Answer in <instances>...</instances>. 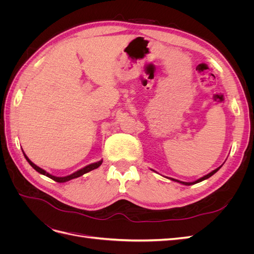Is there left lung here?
I'll return each instance as SVG.
<instances>
[{"mask_svg": "<svg viewBox=\"0 0 254 254\" xmlns=\"http://www.w3.org/2000/svg\"><path fill=\"white\" fill-rule=\"evenodd\" d=\"M221 166H219V167H217L216 170H214L213 172H211L210 174H207V175H205V176H203L202 178H200V179H198V180H196V181H193V182H183V181H179V180H176V179H173V178H168V179H171V180H173V181H176V182H179V183H181V184H184V186H191V184H196V183H198V182H201V181H203V180H205V179H207V178H210L211 176H213L215 173H216L217 171H219V168H220Z\"/></svg>", "mask_w": 254, "mask_h": 254, "instance_id": "obj_1", "label": "left lung"}]
</instances>
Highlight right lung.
<instances>
[{
    "label": "right lung",
    "mask_w": 254,
    "mask_h": 254,
    "mask_svg": "<svg viewBox=\"0 0 254 254\" xmlns=\"http://www.w3.org/2000/svg\"><path fill=\"white\" fill-rule=\"evenodd\" d=\"M23 153H24V151H23ZM24 157H25V159L27 160V162L30 164V166H32L33 168H35V170H36L38 173H40V174H42V175H44V176H47V177H49V178L53 179L54 181H56V182H59V183H61V182H66V181H68V180L78 178V177L82 176L83 174H86V173H89V172H91V171L95 170V168L99 167V166L102 165V163H103V160H101V161H98V162H95V163H92V164L87 165L86 167H83V168H81V170L73 173L72 175H68V176H65V177H56V176H53V175L49 174L48 172H45L44 170H42V168H40L39 166H37L36 164H34V163L32 162V161H30V160L27 158V156L25 155V153H24Z\"/></svg>",
    "instance_id": "right-lung-1"
}]
</instances>
